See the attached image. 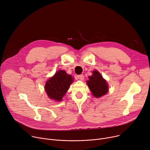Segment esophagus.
I'll list each match as a JSON object with an SVG mask.
<instances>
[{"label": "esophagus", "mask_w": 150, "mask_h": 150, "mask_svg": "<svg viewBox=\"0 0 150 150\" xmlns=\"http://www.w3.org/2000/svg\"><path fill=\"white\" fill-rule=\"evenodd\" d=\"M77 78H78L79 80L83 81V80L84 79V76L83 75H79L77 76Z\"/></svg>", "instance_id": "34e87169"}]
</instances>
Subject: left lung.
I'll list each match as a JSON object with an SVG mask.
<instances>
[{
    "instance_id": "1",
    "label": "left lung",
    "mask_w": 150,
    "mask_h": 150,
    "mask_svg": "<svg viewBox=\"0 0 150 150\" xmlns=\"http://www.w3.org/2000/svg\"><path fill=\"white\" fill-rule=\"evenodd\" d=\"M93 73V75L88 77L87 84L93 96L100 98L108 91V86L106 81L98 71H94Z\"/></svg>"
}]
</instances>
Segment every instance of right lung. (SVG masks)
Segmentation results:
<instances>
[{
	"label": "right lung",
	"mask_w": 150,
	"mask_h": 150,
	"mask_svg": "<svg viewBox=\"0 0 150 150\" xmlns=\"http://www.w3.org/2000/svg\"><path fill=\"white\" fill-rule=\"evenodd\" d=\"M72 82L73 78L71 75L60 70L47 81L45 89L50 99L61 101Z\"/></svg>",
	"instance_id": "1"
}]
</instances>
